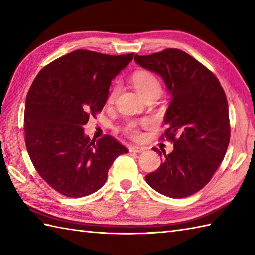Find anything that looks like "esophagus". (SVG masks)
<instances>
[{"mask_svg": "<svg viewBox=\"0 0 255 255\" xmlns=\"http://www.w3.org/2000/svg\"><path fill=\"white\" fill-rule=\"evenodd\" d=\"M129 151L133 153H141V152H143V151H145V148L138 147V145H132V147L129 148Z\"/></svg>", "mask_w": 255, "mask_h": 255, "instance_id": "1", "label": "esophagus"}]
</instances>
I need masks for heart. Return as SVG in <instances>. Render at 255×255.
<instances>
[{
	"label": "heart",
	"mask_w": 255,
	"mask_h": 255,
	"mask_svg": "<svg viewBox=\"0 0 255 255\" xmlns=\"http://www.w3.org/2000/svg\"><path fill=\"white\" fill-rule=\"evenodd\" d=\"M131 82L134 88L138 91V93L141 95L143 99L148 95H160L162 91V84L160 80L155 77V75L147 71V70H138V71L134 72L131 77ZM119 92V84L115 83L114 84L110 92L107 94V101L112 103L114 100L116 99V96ZM125 132H126L128 136H130L134 139H138L140 137V132L138 129V124L134 122L128 123L124 128Z\"/></svg>",
	"instance_id": "b5f03b06"
}]
</instances>
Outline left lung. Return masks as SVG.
<instances>
[{"mask_svg": "<svg viewBox=\"0 0 255 255\" xmlns=\"http://www.w3.org/2000/svg\"><path fill=\"white\" fill-rule=\"evenodd\" d=\"M140 67L163 79L172 100L161 139L174 150L153 148L161 159L156 171L145 181L156 192L183 198L200 191L223 162L230 140L228 102L216 75L180 49L169 48L148 56H134Z\"/></svg>", "mask_w": 255, "mask_h": 255, "instance_id": "1", "label": "left lung"}]
</instances>
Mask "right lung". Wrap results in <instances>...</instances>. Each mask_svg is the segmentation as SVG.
I'll use <instances>...</instances> for the list:
<instances>
[{"instance_id": "add662e5", "label": "right lung", "mask_w": 255, "mask_h": 255, "mask_svg": "<svg viewBox=\"0 0 255 255\" xmlns=\"http://www.w3.org/2000/svg\"><path fill=\"white\" fill-rule=\"evenodd\" d=\"M132 58L79 49L46 66L30 86L24 114L27 152L38 174L64 196L99 191L113 162L128 153L108 134L91 140L83 126L103 110L112 80Z\"/></svg>"}]
</instances>
